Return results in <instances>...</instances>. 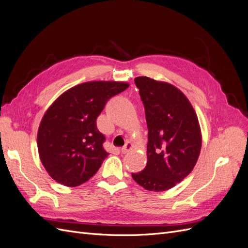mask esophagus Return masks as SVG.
Segmentation results:
<instances>
[{"instance_id": "obj_1", "label": "esophagus", "mask_w": 248, "mask_h": 248, "mask_svg": "<svg viewBox=\"0 0 248 248\" xmlns=\"http://www.w3.org/2000/svg\"><path fill=\"white\" fill-rule=\"evenodd\" d=\"M132 144L130 141H127L126 144H125V146L123 147V148H121V152L123 153V154H125V153H127L128 151H130V150L132 149Z\"/></svg>"}]
</instances>
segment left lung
<instances>
[{
    "instance_id": "8db88e82",
    "label": "left lung",
    "mask_w": 248,
    "mask_h": 248,
    "mask_svg": "<svg viewBox=\"0 0 248 248\" xmlns=\"http://www.w3.org/2000/svg\"><path fill=\"white\" fill-rule=\"evenodd\" d=\"M148 126L147 166L131 174L150 191H164L188 176L198 161L202 132L191 103L178 88L147 77L134 78Z\"/></svg>"
}]
</instances>
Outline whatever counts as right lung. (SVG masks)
<instances>
[{
  "mask_svg": "<svg viewBox=\"0 0 248 248\" xmlns=\"http://www.w3.org/2000/svg\"><path fill=\"white\" fill-rule=\"evenodd\" d=\"M124 81H88L60 95L44 114L37 134L40 160L60 184L76 187L93 177L108 153L96 119Z\"/></svg>",
  "mask_w": 248,
  "mask_h": 248,
  "instance_id": "1",
  "label": "right lung"
}]
</instances>
